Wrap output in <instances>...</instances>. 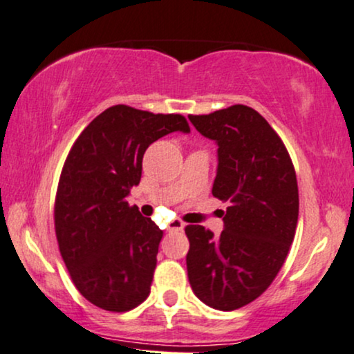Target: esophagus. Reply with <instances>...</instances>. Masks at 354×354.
I'll return each mask as SVG.
<instances>
[{
    "label": "esophagus",
    "instance_id": "1",
    "mask_svg": "<svg viewBox=\"0 0 354 354\" xmlns=\"http://www.w3.org/2000/svg\"><path fill=\"white\" fill-rule=\"evenodd\" d=\"M185 229V222H181V221H173L171 223H169V227H168V230H183Z\"/></svg>",
    "mask_w": 354,
    "mask_h": 354
}]
</instances>
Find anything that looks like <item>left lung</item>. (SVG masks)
Listing matches in <instances>:
<instances>
[{"mask_svg": "<svg viewBox=\"0 0 354 354\" xmlns=\"http://www.w3.org/2000/svg\"><path fill=\"white\" fill-rule=\"evenodd\" d=\"M191 124L218 145L214 198L229 201L218 236L187 225V277L205 306L235 310L261 296L274 281L296 235V169L281 137L261 114L243 104Z\"/></svg>", "mask_w": 354, "mask_h": 354, "instance_id": "left-lung-1", "label": "left lung"}]
</instances>
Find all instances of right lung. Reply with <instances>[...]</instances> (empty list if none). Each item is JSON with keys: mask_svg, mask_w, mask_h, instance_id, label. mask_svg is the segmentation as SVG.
<instances>
[{"mask_svg": "<svg viewBox=\"0 0 354 354\" xmlns=\"http://www.w3.org/2000/svg\"><path fill=\"white\" fill-rule=\"evenodd\" d=\"M189 132L181 114L107 107L75 140L58 181L55 234L80 294L109 312H127L149 297L163 232L129 205L144 153L171 132Z\"/></svg>", "mask_w": 354, "mask_h": 354, "instance_id": "right-lung-1", "label": "right lung"}]
</instances>
